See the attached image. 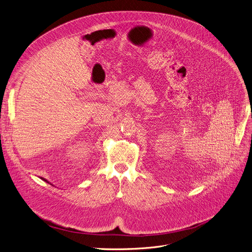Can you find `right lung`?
Listing matches in <instances>:
<instances>
[{
	"label": "right lung",
	"instance_id": "1",
	"mask_svg": "<svg viewBox=\"0 0 252 252\" xmlns=\"http://www.w3.org/2000/svg\"><path fill=\"white\" fill-rule=\"evenodd\" d=\"M40 179H42V180H43V181H46V182H47V183H50V182H49V181H48V180H47V179H44V178H42V177H40ZM50 184H51V183H50Z\"/></svg>",
	"mask_w": 252,
	"mask_h": 252
}]
</instances>
